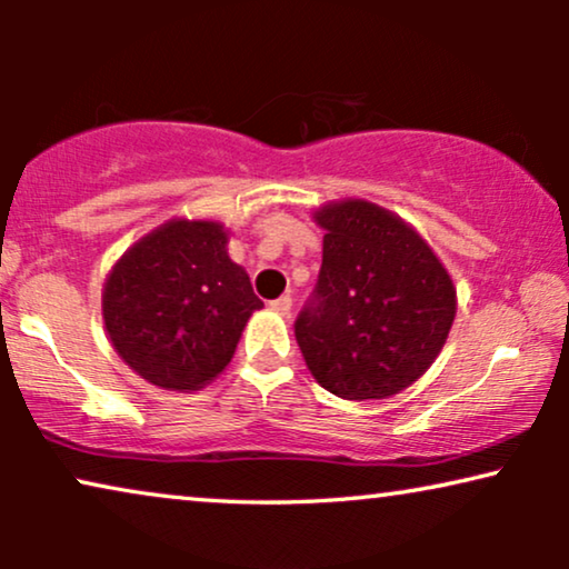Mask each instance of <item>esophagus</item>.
I'll use <instances>...</instances> for the list:
<instances>
[{
  "mask_svg": "<svg viewBox=\"0 0 569 569\" xmlns=\"http://www.w3.org/2000/svg\"><path fill=\"white\" fill-rule=\"evenodd\" d=\"M269 308L274 310V313H279V316H290V310H292V298H290V295H282V298L271 300V302H269Z\"/></svg>",
  "mask_w": 569,
  "mask_h": 569,
  "instance_id": "obj_1",
  "label": "esophagus"
}]
</instances>
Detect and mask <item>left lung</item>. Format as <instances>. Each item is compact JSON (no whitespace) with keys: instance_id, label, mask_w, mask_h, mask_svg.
Here are the masks:
<instances>
[{"instance_id":"left-lung-1","label":"left lung","mask_w":569,"mask_h":569,"mask_svg":"<svg viewBox=\"0 0 569 569\" xmlns=\"http://www.w3.org/2000/svg\"><path fill=\"white\" fill-rule=\"evenodd\" d=\"M316 222L326 230L323 263L295 339L326 391L388 399L422 378L446 345L453 279L411 224L370 201H333Z\"/></svg>"}]
</instances>
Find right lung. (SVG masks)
I'll return each mask as SVG.
<instances>
[{"mask_svg":"<svg viewBox=\"0 0 569 569\" xmlns=\"http://www.w3.org/2000/svg\"><path fill=\"white\" fill-rule=\"evenodd\" d=\"M259 308L246 269L228 256V230L212 220L160 224L116 261L103 287L113 349L166 391H197L220 376Z\"/></svg>","mask_w":569,"mask_h":569,"instance_id":"1","label":"right lung"}]
</instances>
